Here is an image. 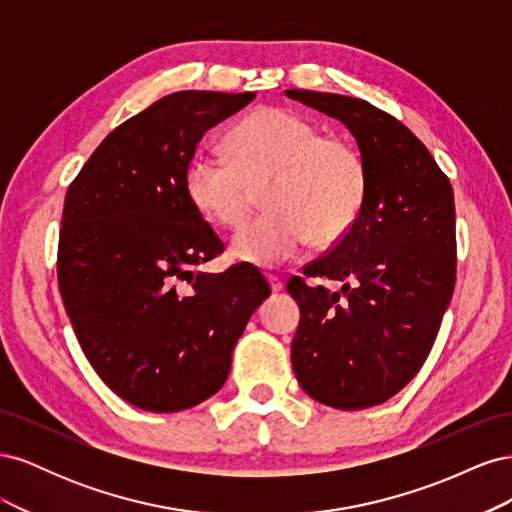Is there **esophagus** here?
I'll use <instances>...</instances> for the list:
<instances>
[{"label": "esophagus", "instance_id": "esophagus-1", "mask_svg": "<svg viewBox=\"0 0 512 512\" xmlns=\"http://www.w3.org/2000/svg\"><path fill=\"white\" fill-rule=\"evenodd\" d=\"M267 280H269V284H271V290H273V292H282V290H284V282L280 280V277L269 275Z\"/></svg>", "mask_w": 512, "mask_h": 512}]
</instances>
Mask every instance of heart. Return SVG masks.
Here are the masks:
<instances>
[{"label":"heart","instance_id":"obj_1","mask_svg":"<svg viewBox=\"0 0 512 512\" xmlns=\"http://www.w3.org/2000/svg\"><path fill=\"white\" fill-rule=\"evenodd\" d=\"M228 153H196L185 166V194L215 224L239 226L254 205V185L269 181V207L230 241L247 265L275 269L309 241L333 245L346 237L365 198V164L350 143L320 136L286 108H258L226 138Z\"/></svg>","mask_w":512,"mask_h":512}]
</instances>
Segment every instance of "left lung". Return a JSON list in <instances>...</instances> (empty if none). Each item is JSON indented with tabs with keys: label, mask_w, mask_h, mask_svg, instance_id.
Wrapping results in <instances>:
<instances>
[{
	"label": "left lung",
	"mask_w": 512,
	"mask_h": 512,
	"mask_svg": "<svg viewBox=\"0 0 512 512\" xmlns=\"http://www.w3.org/2000/svg\"><path fill=\"white\" fill-rule=\"evenodd\" d=\"M286 96L329 115L354 136L365 164L359 215L307 277L337 292L288 282L301 307L292 369L320 404L361 410L391 399L416 376L453 297L457 243L451 181L427 147L380 108L324 91Z\"/></svg>",
	"instance_id": "left-lung-1"
}]
</instances>
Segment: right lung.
<instances>
[{
	"label": "right lung",
	"instance_id": "obj_1",
	"mask_svg": "<svg viewBox=\"0 0 512 512\" xmlns=\"http://www.w3.org/2000/svg\"><path fill=\"white\" fill-rule=\"evenodd\" d=\"M256 94L177 91L123 121L66 194L57 277L79 344L128 404L179 412L222 389L271 288L250 265L200 271L224 243L185 194L207 130Z\"/></svg>",
	"mask_w": 512,
	"mask_h": 512
}]
</instances>
